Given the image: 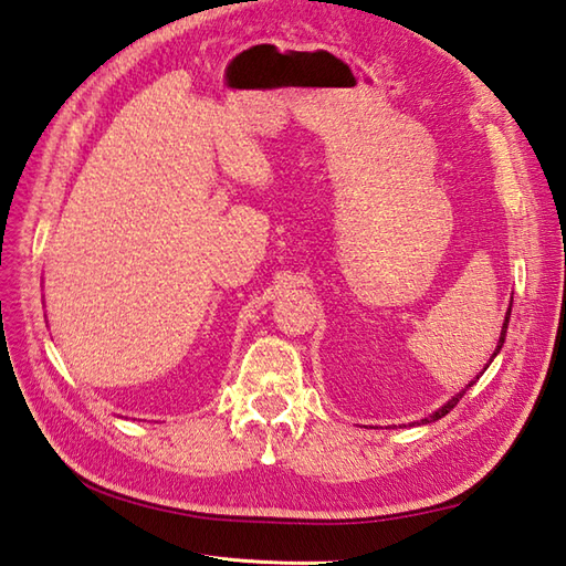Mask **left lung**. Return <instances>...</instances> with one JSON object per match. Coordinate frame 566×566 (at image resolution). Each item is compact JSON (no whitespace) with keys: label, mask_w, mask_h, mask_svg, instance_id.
Here are the masks:
<instances>
[{"label":"left lung","mask_w":566,"mask_h":566,"mask_svg":"<svg viewBox=\"0 0 566 566\" xmlns=\"http://www.w3.org/2000/svg\"><path fill=\"white\" fill-rule=\"evenodd\" d=\"M509 317H511V305H509V312H506V319H504V326H501V336H499V344H496V350H494V356L499 354V350H501V346H504V338H506V329H509ZM494 356H492V358H494ZM489 363H492V360H489ZM484 370H486V368H484ZM472 382H474V380H472ZM472 382H470L468 387H472ZM462 395H464V392L455 395L453 399H450V401H448V405H443L441 409H436V411L431 413V417H429V419H421V423H431V421H438V419H443V417H446V413H448L450 409H453V407L458 405V401L462 399Z\"/></svg>","instance_id":"obj_1"}]
</instances>
